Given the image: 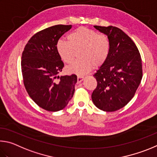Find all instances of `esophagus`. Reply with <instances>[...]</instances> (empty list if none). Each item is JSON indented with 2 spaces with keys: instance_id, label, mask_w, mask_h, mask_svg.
Returning <instances> with one entry per match:
<instances>
[{
  "instance_id": "1",
  "label": "esophagus",
  "mask_w": 157,
  "mask_h": 157,
  "mask_svg": "<svg viewBox=\"0 0 157 157\" xmlns=\"http://www.w3.org/2000/svg\"><path fill=\"white\" fill-rule=\"evenodd\" d=\"M84 77L82 76H77V81H78V83H81V82L83 80Z\"/></svg>"
}]
</instances>
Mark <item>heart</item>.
<instances>
[{
	"mask_svg": "<svg viewBox=\"0 0 157 157\" xmlns=\"http://www.w3.org/2000/svg\"><path fill=\"white\" fill-rule=\"evenodd\" d=\"M67 40H59L56 50L65 63H71L79 51L76 60L67 67L70 73L84 75L94 67L102 65L108 59L110 51V40L105 34L94 30L79 27L67 36Z\"/></svg>",
	"mask_w": 157,
	"mask_h": 157,
	"instance_id": "heart-1",
	"label": "heart"
}]
</instances>
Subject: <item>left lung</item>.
<instances>
[{
	"instance_id": "1",
	"label": "left lung",
	"mask_w": 157,
	"mask_h": 157,
	"mask_svg": "<svg viewBox=\"0 0 157 157\" xmlns=\"http://www.w3.org/2000/svg\"><path fill=\"white\" fill-rule=\"evenodd\" d=\"M94 27L109 37L110 51L108 59L94 74L97 86L92 99L101 110L114 112L130 102L141 83V54L134 41L121 29Z\"/></svg>"
}]
</instances>
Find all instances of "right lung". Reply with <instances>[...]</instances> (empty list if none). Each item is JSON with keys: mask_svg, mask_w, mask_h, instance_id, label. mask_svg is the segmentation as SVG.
I'll return each instance as SVG.
<instances>
[{"mask_svg": "<svg viewBox=\"0 0 157 157\" xmlns=\"http://www.w3.org/2000/svg\"><path fill=\"white\" fill-rule=\"evenodd\" d=\"M71 27L57 25L36 33L22 54L21 70L26 91L38 106L49 112L65 108L75 90L76 75L57 76L64 63L57 52L56 44Z\"/></svg>", "mask_w": 157, "mask_h": 157, "instance_id": "1", "label": "right lung"}]
</instances>
